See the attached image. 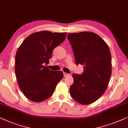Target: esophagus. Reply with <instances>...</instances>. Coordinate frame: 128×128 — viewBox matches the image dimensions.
<instances>
[{"label": "esophagus", "mask_w": 128, "mask_h": 128, "mask_svg": "<svg viewBox=\"0 0 128 128\" xmlns=\"http://www.w3.org/2000/svg\"><path fill=\"white\" fill-rule=\"evenodd\" d=\"M63 75H64V76H68V75H69V74H68L66 73V72H64L63 73Z\"/></svg>", "instance_id": "34e87169"}]
</instances>
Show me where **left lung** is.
<instances>
[{
  "label": "left lung",
  "instance_id": "1",
  "mask_svg": "<svg viewBox=\"0 0 128 128\" xmlns=\"http://www.w3.org/2000/svg\"><path fill=\"white\" fill-rule=\"evenodd\" d=\"M75 64L84 65L82 74H74L71 96L81 104L94 102L103 94L111 75V56L107 44L91 32L69 34Z\"/></svg>",
  "mask_w": 128,
  "mask_h": 128
}]
</instances>
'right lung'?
I'll use <instances>...</instances> for the list:
<instances>
[{
	"label": "right lung",
	"instance_id": "add662e5",
	"mask_svg": "<svg viewBox=\"0 0 128 128\" xmlns=\"http://www.w3.org/2000/svg\"><path fill=\"white\" fill-rule=\"evenodd\" d=\"M66 33L39 31L26 38L16 55L15 72L18 84L29 100L40 102L53 94L62 80V71H52L48 63L52 52L66 39Z\"/></svg>",
	"mask_w": 128,
	"mask_h": 128
}]
</instances>
